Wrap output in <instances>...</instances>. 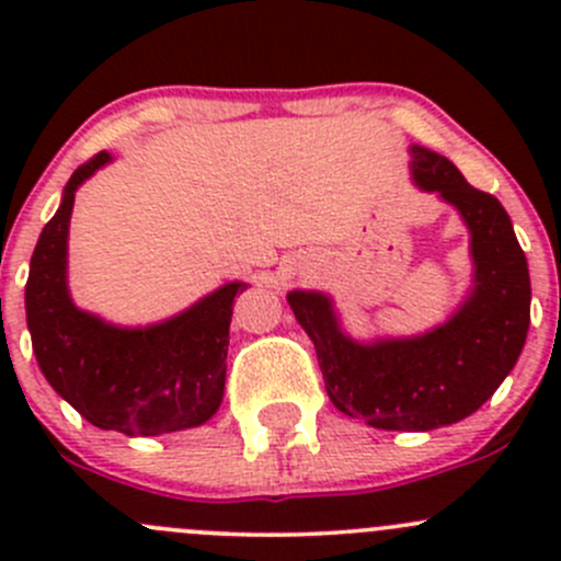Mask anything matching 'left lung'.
I'll return each instance as SVG.
<instances>
[{"label":"left lung","mask_w":561,"mask_h":561,"mask_svg":"<svg viewBox=\"0 0 561 561\" xmlns=\"http://www.w3.org/2000/svg\"><path fill=\"white\" fill-rule=\"evenodd\" d=\"M410 151L415 184L456 206L472 236L474 287L461 309L423 336L360 344L322 293L287 296L333 407L386 432H432L472 415L511 375L529 331V268L502 203L437 151Z\"/></svg>","instance_id":"8db88e82"}]
</instances>
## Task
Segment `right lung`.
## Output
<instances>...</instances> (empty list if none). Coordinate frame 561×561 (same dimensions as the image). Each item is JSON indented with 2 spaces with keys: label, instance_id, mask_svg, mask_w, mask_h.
<instances>
[{
  "label": "right lung",
  "instance_id": "1",
  "mask_svg": "<svg viewBox=\"0 0 561 561\" xmlns=\"http://www.w3.org/2000/svg\"><path fill=\"white\" fill-rule=\"evenodd\" d=\"M105 162L111 154L100 151L70 175L32 254L26 325L39 371L105 432L157 437L201 426L222 404L233 298L247 282H230L149 328H118L78 309L67 290V230L76 190Z\"/></svg>",
  "mask_w": 561,
  "mask_h": 561
}]
</instances>
